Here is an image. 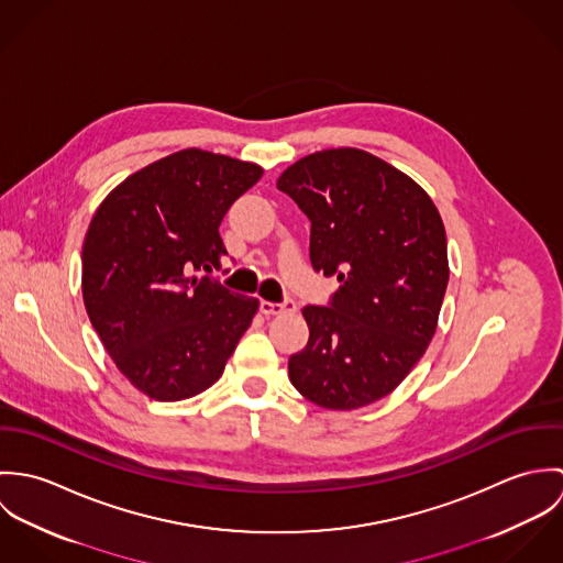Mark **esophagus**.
Listing matches in <instances>:
<instances>
[{"instance_id": "34e87169", "label": "esophagus", "mask_w": 563, "mask_h": 563, "mask_svg": "<svg viewBox=\"0 0 563 563\" xmlns=\"http://www.w3.org/2000/svg\"><path fill=\"white\" fill-rule=\"evenodd\" d=\"M297 303L292 299H284L279 303L273 301H260V312L264 317H277V314H286V312H295Z\"/></svg>"}]
</instances>
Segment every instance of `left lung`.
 Listing matches in <instances>:
<instances>
[{
	"instance_id": "obj_1",
	"label": "left lung",
	"mask_w": 563,
	"mask_h": 563,
	"mask_svg": "<svg viewBox=\"0 0 563 563\" xmlns=\"http://www.w3.org/2000/svg\"><path fill=\"white\" fill-rule=\"evenodd\" d=\"M310 219V260L340 288L306 306L310 340L292 386L327 409L390 395L429 346L449 284L446 234L427 192L362 150H327L277 179Z\"/></svg>"
}]
</instances>
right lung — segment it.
I'll use <instances>...</instances> for the list:
<instances>
[{
  "instance_id": "obj_1",
  "label": "right lung",
  "mask_w": 563,
  "mask_h": 563,
  "mask_svg": "<svg viewBox=\"0 0 563 563\" xmlns=\"http://www.w3.org/2000/svg\"><path fill=\"white\" fill-rule=\"evenodd\" d=\"M251 162L184 150L117 186L81 246L88 319L117 368L156 401L208 390L257 312L212 271L219 225L257 179Z\"/></svg>"
}]
</instances>
